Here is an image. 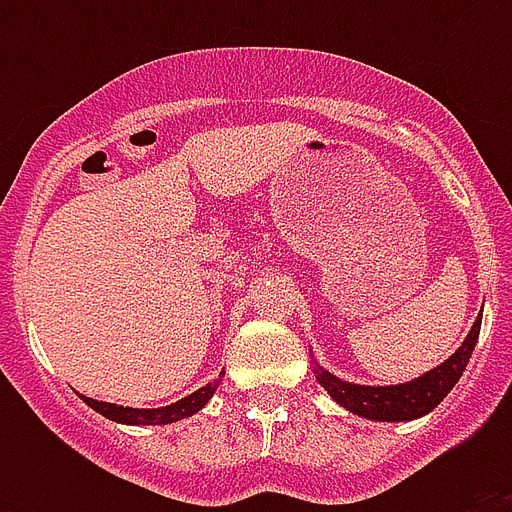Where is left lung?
<instances>
[{
    "label": "left lung",
    "instance_id": "8db88e82",
    "mask_svg": "<svg viewBox=\"0 0 512 512\" xmlns=\"http://www.w3.org/2000/svg\"><path fill=\"white\" fill-rule=\"evenodd\" d=\"M478 332H481V316L476 324L470 327L468 337L460 348L454 350L452 356L446 358L444 364H438L436 369L420 374L417 380L401 382V385H356V382L340 380L335 374L324 369L321 364L313 361V374L329 396L335 398L337 404L348 412L366 417V420L377 422H409L417 420L422 414L433 412L446 393L457 385V380L465 372L473 348L478 342Z\"/></svg>",
    "mask_w": 512,
    "mask_h": 512
}]
</instances>
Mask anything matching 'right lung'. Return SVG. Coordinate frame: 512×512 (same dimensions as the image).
Masks as SVG:
<instances>
[{
    "label": "right lung",
    "instance_id": "right-lung-1",
    "mask_svg": "<svg viewBox=\"0 0 512 512\" xmlns=\"http://www.w3.org/2000/svg\"><path fill=\"white\" fill-rule=\"evenodd\" d=\"M223 374L225 372H220V377ZM217 385H220V380L207 382L204 388L193 390L191 396L180 398V401H175L170 406H159V409H132V406L108 404V401H95V398L87 396H82V401L87 406H92L98 414H103L108 420L122 422V425H170V422L185 420V417H191L199 409H204L209 398H212V393L217 390Z\"/></svg>",
    "mask_w": 512,
    "mask_h": 512
}]
</instances>
